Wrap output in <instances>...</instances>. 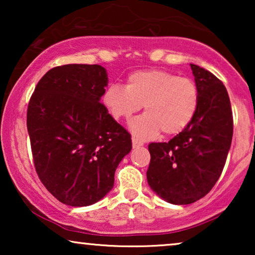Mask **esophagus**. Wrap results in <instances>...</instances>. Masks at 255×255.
<instances>
[{
	"instance_id": "esophagus-1",
	"label": "esophagus",
	"mask_w": 255,
	"mask_h": 255,
	"mask_svg": "<svg viewBox=\"0 0 255 255\" xmlns=\"http://www.w3.org/2000/svg\"><path fill=\"white\" fill-rule=\"evenodd\" d=\"M144 145V141H140V140H138L137 138H132V146H133V147L135 148V147H140V146H142Z\"/></svg>"
}]
</instances>
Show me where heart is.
<instances>
[{
  "label": "heart",
  "instance_id": "1",
  "mask_svg": "<svg viewBox=\"0 0 255 255\" xmlns=\"http://www.w3.org/2000/svg\"><path fill=\"white\" fill-rule=\"evenodd\" d=\"M103 104L115 120H128L144 104L146 113L134 118L130 130L145 140L162 132H182L194 120L200 93L193 80L161 69H146L128 76L127 86L113 83L103 94Z\"/></svg>",
  "mask_w": 255,
  "mask_h": 255
}]
</instances>
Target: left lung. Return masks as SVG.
<instances>
[{
  "instance_id": "8db88e82",
  "label": "left lung",
  "mask_w": 255,
  "mask_h": 255,
  "mask_svg": "<svg viewBox=\"0 0 255 255\" xmlns=\"http://www.w3.org/2000/svg\"><path fill=\"white\" fill-rule=\"evenodd\" d=\"M200 104L191 123L168 142H151L147 182L172 204L204 197L225 166L233 134L231 103L225 86L207 69L190 64Z\"/></svg>"
}]
</instances>
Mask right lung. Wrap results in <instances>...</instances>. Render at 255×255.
I'll return each instance as SVG.
<instances>
[{
	"label": "right lung",
	"mask_w": 255,
	"mask_h": 255,
	"mask_svg": "<svg viewBox=\"0 0 255 255\" xmlns=\"http://www.w3.org/2000/svg\"><path fill=\"white\" fill-rule=\"evenodd\" d=\"M108 75L100 65L48 71L27 106L26 125L36 172L61 203L87 207L113 189L115 172L131 151V134L100 102Z\"/></svg>",
	"instance_id": "obj_1"
}]
</instances>
